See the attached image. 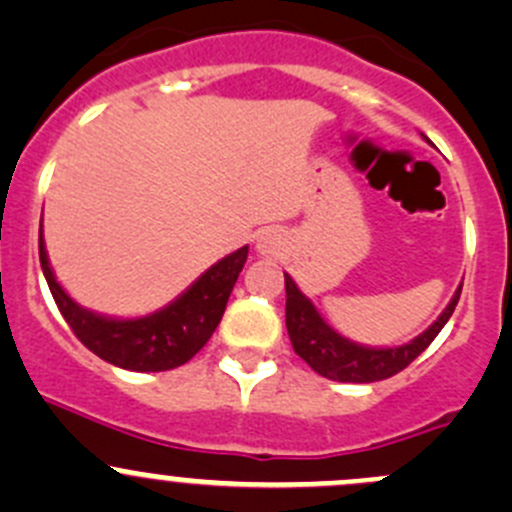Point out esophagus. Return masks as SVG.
Listing matches in <instances>:
<instances>
[{
  "label": "esophagus",
  "mask_w": 512,
  "mask_h": 512,
  "mask_svg": "<svg viewBox=\"0 0 512 512\" xmlns=\"http://www.w3.org/2000/svg\"><path fill=\"white\" fill-rule=\"evenodd\" d=\"M287 250V237L277 230H265L260 237H257V252L262 257H270V260H277V257L285 255Z\"/></svg>",
  "instance_id": "1"
}]
</instances>
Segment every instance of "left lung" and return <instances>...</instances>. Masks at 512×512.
I'll return each instance as SVG.
<instances>
[{
    "instance_id": "1",
    "label": "left lung",
    "mask_w": 512,
    "mask_h": 512,
    "mask_svg": "<svg viewBox=\"0 0 512 512\" xmlns=\"http://www.w3.org/2000/svg\"><path fill=\"white\" fill-rule=\"evenodd\" d=\"M463 287V285H461ZM461 287L456 289L448 307L443 309L441 317L431 324L423 334L411 339L401 347H361V344L349 342L342 334L334 332L322 314L317 312L312 302L299 292L294 280L285 275V322L294 352L302 356L317 374L327 376L332 381H344V384H371V381L389 379L399 374L401 369L411 364L433 339L438 337L446 322L451 319L458 299H461Z\"/></svg>"
}]
</instances>
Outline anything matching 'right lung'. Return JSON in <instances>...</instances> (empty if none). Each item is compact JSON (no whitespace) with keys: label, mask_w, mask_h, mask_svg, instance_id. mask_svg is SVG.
Masks as SVG:
<instances>
[{"label":"right lung","mask_w":512,"mask_h":512,"mask_svg":"<svg viewBox=\"0 0 512 512\" xmlns=\"http://www.w3.org/2000/svg\"><path fill=\"white\" fill-rule=\"evenodd\" d=\"M39 260L56 307L86 349L128 371H168L193 359L213 337L247 262V245L215 262L168 307L138 319L103 317L79 307L51 272L41 227Z\"/></svg>","instance_id":"add662e5"}]
</instances>
